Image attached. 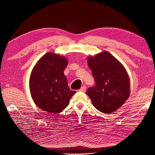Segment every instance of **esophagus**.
I'll use <instances>...</instances> for the list:
<instances>
[{"label": "esophagus", "instance_id": "1", "mask_svg": "<svg viewBox=\"0 0 155 155\" xmlns=\"http://www.w3.org/2000/svg\"><path fill=\"white\" fill-rule=\"evenodd\" d=\"M79 91L80 92H85V91H86V87L85 86H83V87H81V88L79 89Z\"/></svg>", "mask_w": 155, "mask_h": 155}]
</instances>
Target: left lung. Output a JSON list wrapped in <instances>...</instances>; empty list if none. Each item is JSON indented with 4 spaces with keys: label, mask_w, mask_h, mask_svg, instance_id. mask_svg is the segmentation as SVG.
Instances as JSON below:
<instances>
[{
    "label": "left lung",
    "mask_w": 155,
    "mask_h": 155,
    "mask_svg": "<svg viewBox=\"0 0 155 155\" xmlns=\"http://www.w3.org/2000/svg\"><path fill=\"white\" fill-rule=\"evenodd\" d=\"M88 63L95 85L88 88L87 94L99 111L105 114L114 112L129 96L127 72L123 65L107 51L89 57Z\"/></svg>",
    "instance_id": "1"
}]
</instances>
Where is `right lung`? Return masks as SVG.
Segmentation results:
<instances>
[{"mask_svg":"<svg viewBox=\"0 0 155 155\" xmlns=\"http://www.w3.org/2000/svg\"><path fill=\"white\" fill-rule=\"evenodd\" d=\"M67 64L65 58L47 53L33 68L30 78V93L35 104L43 110L51 113L62 112L76 92L70 89L63 72Z\"/></svg>","mask_w":155,"mask_h":155,"instance_id":"right-lung-1","label":"right lung"}]
</instances>
